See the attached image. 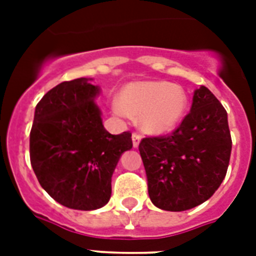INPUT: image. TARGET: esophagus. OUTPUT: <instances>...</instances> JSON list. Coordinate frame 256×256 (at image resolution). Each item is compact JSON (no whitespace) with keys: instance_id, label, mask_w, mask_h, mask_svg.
I'll use <instances>...</instances> for the list:
<instances>
[{"instance_id":"esophagus-1","label":"esophagus","mask_w":256,"mask_h":256,"mask_svg":"<svg viewBox=\"0 0 256 256\" xmlns=\"http://www.w3.org/2000/svg\"><path fill=\"white\" fill-rule=\"evenodd\" d=\"M132 146H134V148H138V146H140V134H138V132H132Z\"/></svg>"}]
</instances>
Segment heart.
<instances>
[{
  "label": "heart",
  "instance_id": "1",
  "mask_svg": "<svg viewBox=\"0 0 256 256\" xmlns=\"http://www.w3.org/2000/svg\"><path fill=\"white\" fill-rule=\"evenodd\" d=\"M114 112L122 118L140 116V128L150 134H164L176 126L187 108L184 90L170 82H134L120 92Z\"/></svg>",
  "mask_w": 256,
  "mask_h": 256
}]
</instances>
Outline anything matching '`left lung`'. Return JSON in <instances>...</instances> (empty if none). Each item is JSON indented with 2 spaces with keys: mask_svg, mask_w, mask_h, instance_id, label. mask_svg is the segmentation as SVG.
Listing matches in <instances>:
<instances>
[{
  "mask_svg": "<svg viewBox=\"0 0 256 256\" xmlns=\"http://www.w3.org/2000/svg\"><path fill=\"white\" fill-rule=\"evenodd\" d=\"M231 144L227 112L200 86L190 112L174 132L140 140L152 202L166 211L190 210L206 202L226 176Z\"/></svg>",
  "mask_w": 256,
  "mask_h": 256,
  "instance_id": "8db88e82",
  "label": "left lung"
}]
</instances>
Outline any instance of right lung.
<instances>
[{
  "label": "right lung",
  "instance_id": "1",
  "mask_svg": "<svg viewBox=\"0 0 256 256\" xmlns=\"http://www.w3.org/2000/svg\"><path fill=\"white\" fill-rule=\"evenodd\" d=\"M98 86L88 78L65 81L42 96L30 130V164L38 182L62 206L96 210L112 195L120 156L132 148V132L112 136L94 104Z\"/></svg>",
  "mask_w": 256,
  "mask_h": 256
}]
</instances>
